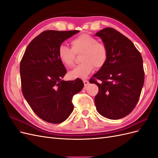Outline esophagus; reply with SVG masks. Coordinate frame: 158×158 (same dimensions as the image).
<instances>
[{
    "label": "esophagus",
    "mask_w": 158,
    "mask_h": 158,
    "mask_svg": "<svg viewBox=\"0 0 158 158\" xmlns=\"http://www.w3.org/2000/svg\"><path fill=\"white\" fill-rule=\"evenodd\" d=\"M83 82H84V86H85V87H86L87 85L89 84V81H88V80H85V79L83 80Z\"/></svg>",
    "instance_id": "obj_1"
}]
</instances>
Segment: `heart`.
Masks as SVG:
<instances>
[{
	"instance_id": "1",
	"label": "heart",
	"mask_w": 158,
	"mask_h": 158,
	"mask_svg": "<svg viewBox=\"0 0 158 158\" xmlns=\"http://www.w3.org/2000/svg\"><path fill=\"white\" fill-rule=\"evenodd\" d=\"M72 49L64 44H61L58 50L59 59L66 68H70L74 64L75 54L82 52L81 61L82 63L70 72L71 78H85L94 70L95 66L102 68L106 64L108 52L106 46L98 42L94 37L87 33H82L71 41Z\"/></svg>"
}]
</instances>
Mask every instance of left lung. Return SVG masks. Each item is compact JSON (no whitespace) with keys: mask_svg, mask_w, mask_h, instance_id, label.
Listing matches in <instances>:
<instances>
[{"mask_svg":"<svg viewBox=\"0 0 158 158\" xmlns=\"http://www.w3.org/2000/svg\"><path fill=\"white\" fill-rule=\"evenodd\" d=\"M95 36L101 38L108 52L106 64L93 76L101 83L91 80L99 88L96 110L107 118L120 119L132 112L139 99L144 82L142 57L130 40L111 27Z\"/></svg>","mask_w":158,"mask_h":158,"instance_id":"left-lung-1","label":"left lung"}]
</instances>
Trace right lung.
<instances>
[{
    "label": "right lung",
    "mask_w": 158,
    "mask_h": 158,
    "mask_svg": "<svg viewBox=\"0 0 158 158\" xmlns=\"http://www.w3.org/2000/svg\"><path fill=\"white\" fill-rule=\"evenodd\" d=\"M79 30H47L28 45L20 63L23 97L37 115L50 123L58 124L73 112L72 98L80 92L84 83L79 78L62 80L66 73L58 50L66 40Z\"/></svg>",
    "instance_id": "right-lung-1"
}]
</instances>
